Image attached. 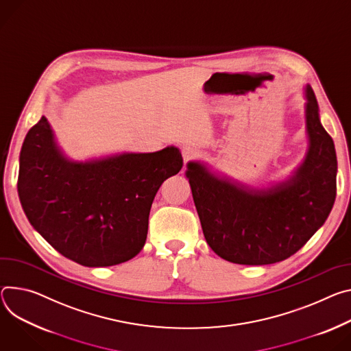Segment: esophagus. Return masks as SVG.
<instances>
[{
	"instance_id": "obj_1",
	"label": "esophagus",
	"mask_w": 351,
	"mask_h": 351,
	"mask_svg": "<svg viewBox=\"0 0 351 351\" xmlns=\"http://www.w3.org/2000/svg\"><path fill=\"white\" fill-rule=\"evenodd\" d=\"M199 155L197 149L195 147H190V145H184L182 148V156H183V161L184 164H187L189 161H193V159H196Z\"/></svg>"
}]
</instances>
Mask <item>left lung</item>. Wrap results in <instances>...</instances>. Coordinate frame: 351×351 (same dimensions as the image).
I'll return each instance as SVG.
<instances>
[{"mask_svg": "<svg viewBox=\"0 0 351 351\" xmlns=\"http://www.w3.org/2000/svg\"><path fill=\"white\" fill-rule=\"evenodd\" d=\"M308 151L290 178L252 187L190 161L189 179L204 238L219 258L238 265H271L298 252L329 217L336 199L337 158L305 89Z\"/></svg>", "mask_w": 351, "mask_h": 351, "instance_id": "obj_1", "label": "left lung"}]
</instances>
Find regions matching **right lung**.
<instances>
[{
	"mask_svg": "<svg viewBox=\"0 0 351 351\" xmlns=\"http://www.w3.org/2000/svg\"><path fill=\"white\" fill-rule=\"evenodd\" d=\"M182 167L176 147L74 161L42 116L21 149L18 195L32 227L62 256L113 266L140 253L158 189Z\"/></svg>",
	"mask_w": 351,
	"mask_h": 351,
	"instance_id": "1",
	"label": "right lung"
}]
</instances>
